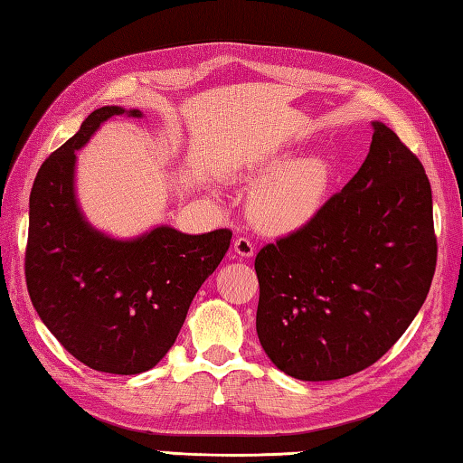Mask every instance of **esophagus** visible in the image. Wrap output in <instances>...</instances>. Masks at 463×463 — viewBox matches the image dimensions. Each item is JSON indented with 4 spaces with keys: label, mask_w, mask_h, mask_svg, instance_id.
Here are the masks:
<instances>
[{
    "label": "esophagus",
    "mask_w": 463,
    "mask_h": 463,
    "mask_svg": "<svg viewBox=\"0 0 463 463\" xmlns=\"http://www.w3.org/2000/svg\"><path fill=\"white\" fill-rule=\"evenodd\" d=\"M255 251V245L251 243L249 237H237L234 239V253L241 255V258H251Z\"/></svg>",
    "instance_id": "1"
}]
</instances>
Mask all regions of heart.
<instances>
[{
    "label": "heart",
    "instance_id": "1",
    "mask_svg": "<svg viewBox=\"0 0 463 463\" xmlns=\"http://www.w3.org/2000/svg\"><path fill=\"white\" fill-rule=\"evenodd\" d=\"M278 160L255 166L266 173ZM327 165L321 158H303L284 165L260 183L251 195L255 222L268 231H290L309 220L327 189Z\"/></svg>",
    "mask_w": 463,
    "mask_h": 463
}]
</instances>
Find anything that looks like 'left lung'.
<instances>
[{
    "label": "left lung",
    "instance_id": "1",
    "mask_svg": "<svg viewBox=\"0 0 463 463\" xmlns=\"http://www.w3.org/2000/svg\"><path fill=\"white\" fill-rule=\"evenodd\" d=\"M363 166L295 232L255 258L258 335L286 375L342 379L377 363L429 295L437 266L420 160L373 121Z\"/></svg>",
    "mask_w": 463,
    "mask_h": 463
}]
</instances>
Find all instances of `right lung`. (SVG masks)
<instances>
[{
  "label": "right lung",
  "instance_id": "1",
  "mask_svg": "<svg viewBox=\"0 0 463 463\" xmlns=\"http://www.w3.org/2000/svg\"><path fill=\"white\" fill-rule=\"evenodd\" d=\"M100 107L41 165L31 192L24 274L49 332L80 363L113 375L156 366L177 340L189 305L229 251L232 232L185 234L171 226L117 241L86 222L73 194L76 150L109 117Z\"/></svg>",
  "mask_w": 463,
  "mask_h": 463
}]
</instances>
